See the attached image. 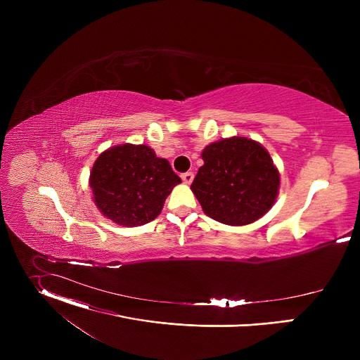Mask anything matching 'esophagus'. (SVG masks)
Wrapping results in <instances>:
<instances>
[{"instance_id":"esophagus-1","label":"esophagus","mask_w":360,"mask_h":360,"mask_svg":"<svg viewBox=\"0 0 360 360\" xmlns=\"http://www.w3.org/2000/svg\"><path fill=\"white\" fill-rule=\"evenodd\" d=\"M181 178H182V181L185 182V184H192V181H193V172H185V174H182L181 175Z\"/></svg>"}]
</instances>
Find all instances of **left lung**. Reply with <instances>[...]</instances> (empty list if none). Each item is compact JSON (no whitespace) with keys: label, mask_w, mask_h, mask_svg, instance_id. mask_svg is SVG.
<instances>
[{"label":"left lung","mask_w":360,"mask_h":360,"mask_svg":"<svg viewBox=\"0 0 360 360\" xmlns=\"http://www.w3.org/2000/svg\"><path fill=\"white\" fill-rule=\"evenodd\" d=\"M191 189L202 211L231 226L262 218L278 198L281 175L269 152L246 136H231L205 146Z\"/></svg>","instance_id":"1"}]
</instances>
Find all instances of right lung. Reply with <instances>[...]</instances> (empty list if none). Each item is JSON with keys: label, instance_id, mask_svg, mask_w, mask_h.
I'll use <instances>...</instances> for the list:
<instances>
[{"label": "right lung", "instance_id": "1", "mask_svg": "<svg viewBox=\"0 0 360 360\" xmlns=\"http://www.w3.org/2000/svg\"><path fill=\"white\" fill-rule=\"evenodd\" d=\"M98 211L121 226L155 219L181 178L148 145L122 143L99 153L89 174Z\"/></svg>", "mask_w": 360, "mask_h": 360}]
</instances>
